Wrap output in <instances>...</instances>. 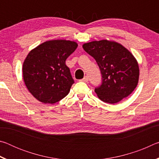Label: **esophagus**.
I'll return each mask as SVG.
<instances>
[{
  "label": "esophagus",
  "instance_id": "esophagus-1",
  "mask_svg": "<svg viewBox=\"0 0 159 159\" xmlns=\"http://www.w3.org/2000/svg\"><path fill=\"white\" fill-rule=\"evenodd\" d=\"M80 81L81 82H85V83H87L88 81V76H85L84 78H83V79L80 80Z\"/></svg>",
  "mask_w": 159,
  "mask_h": 159
}]
</instances>
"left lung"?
<instances>
[{"label": "left lung", "instance_id": "8db88e82", "mask_svg": "<svg viewBox=\"0 0 159 159\" xmlns=\"http://www.w3.org/2000/svg\"><path fill=\"white\" fill-rule=\"evenodd\" d=\"M83 48L95 59L101 71L102 85L95 92L102 101L116 104L133 93L138 85L139 69L130 51L107 40L84 43Z\"/></svg>", "mask_w": 159, "mask_h": 159}]
</instances>
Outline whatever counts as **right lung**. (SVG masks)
Segmentation results:
<instances>
[{
	"label": "right lung",
	"instance_id": "right-lung-1",
	"mask_svg": "<svg viewBox=\"0 0 159 159\" xmlns=\"http://www.w3.org/2000/svg\"><path fill=\"white\" fill-rule=\"evenodd\" d=\"M77 47L74 41L52 40L29 52L23 64V79L36 99L55 104L68 95L74 80L65 62Z\"/></svg>",
	"mask_w": 159,
	"mask_h": 159
}]
</instances>
